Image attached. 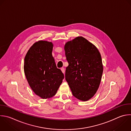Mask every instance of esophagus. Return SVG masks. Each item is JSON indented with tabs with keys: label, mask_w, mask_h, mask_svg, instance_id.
Returning a JSON list of instances; mask_svg holds the SVG:
<instances>
[{
	"label": "esophagus",
	"mask_w": 131,
	"mask_h": 131,
	"mask_svg": "<svg viewBox=\"0 0 131 131\" xmlns=\"http://www.w3.org/2000/svg\"><path fill=\"white\" fill-rule=\"evenodd\" d=\"M61 70L63 74H64V73H65V69H64V68H61Z\"/></svg>",
	"instance_id": "1"
}]
</instances>
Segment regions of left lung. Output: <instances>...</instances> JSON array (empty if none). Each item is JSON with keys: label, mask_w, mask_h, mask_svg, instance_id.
Listing matches in <instances>:
<instances>
[{"label": "left lung", "mask_w": 131, "mask_h": 131, "mask_svg": "<svg viewBox=\"0 0 131 131\" xmlns=\"http://www.w3.org/2000/svg\"><path fill=\"white\" fill-rule=\"evenodd\" d=\"M64 51L69 63L66 80L74 97L88 101L96 94L100 83L103 73L100 53L82 36L66 42Z\"/></svg>", "instance_id": "left-lung-1"}]
</instances>
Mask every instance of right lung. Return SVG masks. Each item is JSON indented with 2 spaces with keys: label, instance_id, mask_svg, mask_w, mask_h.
I'll return each instance as SVG.
<instances>
[{
  "label": "right lung",
  "instance_id": "obj_1",
  "mask_svg": "<svg viewBox=\"0 0 131 131\" xmlns=\"http://www.w3.org/2000/svg\"><path fill=\"white\" fill-rule=\"evenodd\" d=\"M52 42L39 40L28 50L24 61V72L33 92L42 99L54 96L64 78L56 67L52 52Z\"/></svg>",
  "mask_w": 131,
  "mask_h": 131
}]
</instances>
